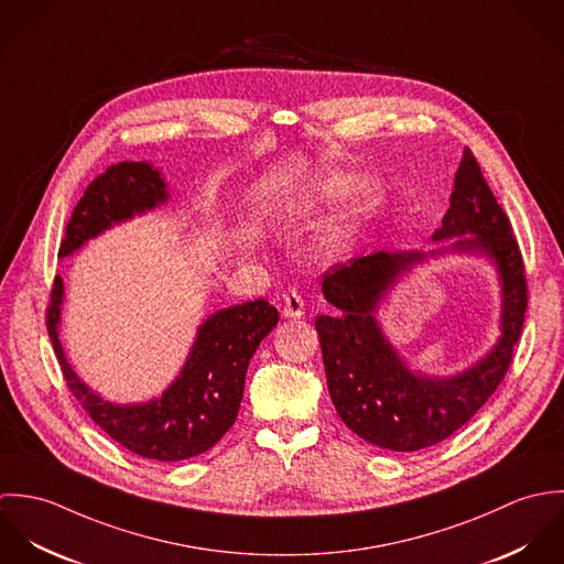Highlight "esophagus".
Here are the masks:
<instances>
[{"instance_id": "1", "label": "esophagus", "mask_w": 564, "mask_h": 564, "mask_svg": "<svg viewBox=\"0 0 564 564\" xmlns=\"http://www.w3.org/2000/svg\"><path fill=\"white\" fill-rule=\"evenodd\" d=\"M304 313H306L304 297L295 291L286 293L284 300H282V315L289 317V319H300V317H304Z\"/></svg>"}]
</instances>
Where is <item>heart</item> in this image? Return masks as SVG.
Listing matches in <instances>:
<instances>
[{"mask_svg":"<svg viewBox=\"0 0 564 564\" xmlns=\"http://www.w3.org/2000/svg\"><path fill=\"white\" fill-rule=\"evenodd\" d=\"M338 191H340L338 184H332V186L327 188V193H338ZM345 239H347V230H345V228H336V230L329 235V242H332V245H340Z\"/></svg>","mask_w":564,"mask_h":564,"instance_id":"obj_1","label":"heart"}]
</instances>
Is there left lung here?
I'll list each match as a JSON object with an SVG mask.
<instances>
[{
	"label": "left lung",
	"instance_id": "obj_1",
	"mask_svg": "<svg viewBox=\"0 0 564 564\" xmlns=\"http://www.w3.org/2000/svg\"><path fill=\"white\" fill-rule=\"evenodd\" d=\"M458 237L449 247L376 251L334 264L323 273V297L336 308L319 315L329 398L345 425L391 452L432 447L463 427L501 384L528 308V282L512 226L467 148L458 164L449 208L432 241ZM445 250L484 252L502 282V336L474 368L452 379L412 375L375 319L377 302L412 263Z\"/></svg>",
	"mask_w": 564,
	"mask_h": 564
}]
</instances>
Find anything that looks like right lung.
I'll return each instance as SVG.
<instances>
[{"label":"right lung","instance_id":"1","mask_svg":"<svg viewBox=\"0 0 564 564\" xmlns=\"http://www.w3.org/2000/svg\"><path fill=\"white\" fill-rule=\"evenodd\" d=\"M169 199L161 171L150 162H119L97 175L84 191L58 256L65 258L104 230L156 208ZM63 278L56 275L47 308V332L65 382L88 416L128 452L150 460H186L204 454L232 427L241 408L245 373L260 340L278 325V311L253 300L224 308L199 325L193 349L159 400L104 402L74 373L58 340Z\"/></svg>","mask_w":564,"mask_h":564}]
</instances>
